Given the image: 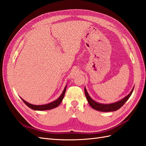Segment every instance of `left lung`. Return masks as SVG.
<instances>
[{"instance_id": "1", "label": "left lung", "mask_w": 146, "mask_h": 146, "mask_svg": "<svg viewBox=\"0 0 146 146\" xmlns=\"http://www.w3.org/2000/svg\"><path fill=\"white\" fill-rule=\"evenodd\" d=\"M133 91V88L129 95H127L126 97H125L124 98L118 102H116L115 103L110 104H99V103L96 102L92 100L91 98V97L89 96V94H88L86 88H85V96L87 99L88 104H90V105L93 109L98 110V111H104V112L114 111L119 110L121 107H122L123 104L126 102L127 100L129 99Z\"/></svg>"}]
</instances>
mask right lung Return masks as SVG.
<instances>
[{
	"mask_svg": "<svg viewBox=\"0 0 146 146\" xmlns=\"http://www.w3.org/2000/svg\"><path fill=\"white\" fill-rule=\"evenodd\" d=\"M66 87L67 86H66V87L64 88V89L62 92V94H61V96L59 97V98L57 99L56 100L52 102L51 103L47 104L46 105H32L30 104L27 102L25 101L24 99H23L22 98H21L24 102L25 103V104L28 106L29 108H30L31 109L34 110H38V111H43V110H51L53 108H55L56 107H58V106L61 104V102L63 100V99L64 98V96L65 94V92L66 90Z\"/></svg>",
	"mask_w": 146,
	"mask_h": 146,
	"instance_id": "1",
	"label": "right lung"
}]
</instances>
